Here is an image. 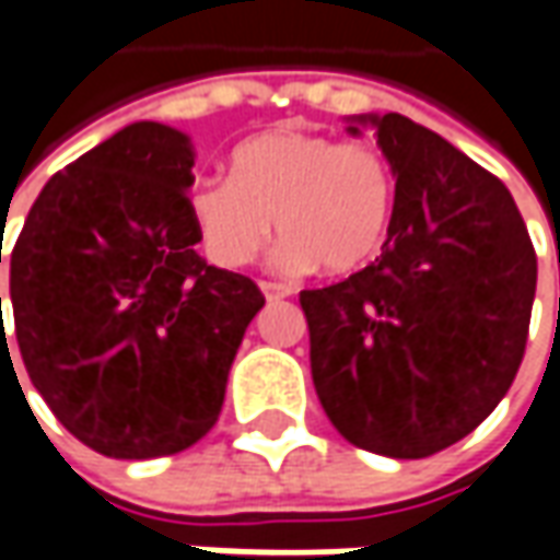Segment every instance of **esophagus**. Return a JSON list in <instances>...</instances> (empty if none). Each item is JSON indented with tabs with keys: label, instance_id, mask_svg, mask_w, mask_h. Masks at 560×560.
I'll list each match as a JSON object with an SVG mask.
<instances>
[{
	"label": "esophagus",
	"instance_id": "obj_1",
	"mask_svg": "<svg viewBox=\"0 0 560 560\" xmlns=\"http://www.w3.org/2000/svg\"><path fill=\"white\" fill-rule=\"evenodd\" d=\"M260 291H264V296L269 303L291 296V288H288V284H276V281H260Z\"/></svg>",
	"mask_w": 560,
	"mask_h": 560
}]
</instances>
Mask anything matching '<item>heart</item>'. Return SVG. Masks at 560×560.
<instances>
[{
	"mask_svg": "<svg viewBox=\"0 0 560 560\" xmlns=\"http://www.w3.org/2000/svg\"><path fill=\"white\" fill-rule=\"evenodd\" d=\"M189 220L205 254L223 269L248 266L276 226L281 272H359L389 238L395 174L371 143L315 131H264L232 150L230 180H199Z\"/></svg>",
	"mask_w": 560,
	"mask_h": 560,
	"instance_id": "obj_1",
	"label": "heart"
}]
</instances>
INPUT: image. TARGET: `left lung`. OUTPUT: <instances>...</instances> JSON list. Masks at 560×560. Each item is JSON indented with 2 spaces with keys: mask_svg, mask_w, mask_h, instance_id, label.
<instances>
[{
  "mask_svg": "<svg viewBox=\"0 0 560 560\" xmlns=\"http://www.w3.org/2000/svg\"><path fill=\"white\" fill-rule=\"evenodd\" d=\"M371 128L395 174L383 254L303 291L318 401L349 444L423 459L485 423L518 374L536 254L512 192L466 152L398 113Z\"/></svg>",
  "mask_w": 560,
  "mask_h": 560,
  "instance_id": "8db88e82",
  "label": "left lung"
}]
</instances>
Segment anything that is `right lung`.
Segmentation results:
<instances>
[{
  "instance_id": "1",
  "label": "right lung",
  "mask_w": 560,
  "mask_h": 560,
  "mask_svg": "<svg viewBox=\"0 0 560 560\" xmlns=\"http://www.w3.org/2000/svg\"><path fill=\"white\" fill-rule=\"evenodd\" d=\"M192 165L184 131L125 125L45 184L11 250L26 374L75 439L113 459L180 454L211 432L266 303L248 276L196 254Z\"/></svg>"
}]
</instances>
